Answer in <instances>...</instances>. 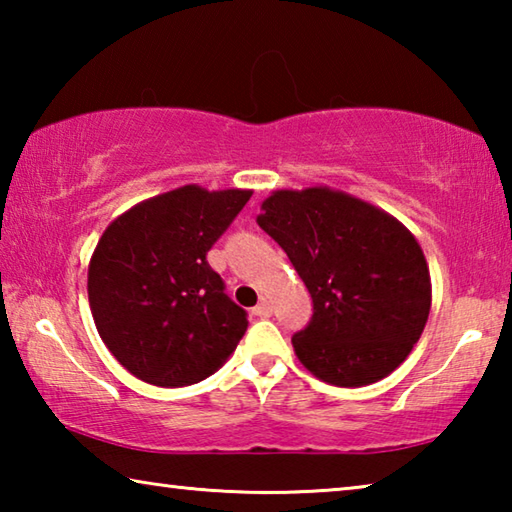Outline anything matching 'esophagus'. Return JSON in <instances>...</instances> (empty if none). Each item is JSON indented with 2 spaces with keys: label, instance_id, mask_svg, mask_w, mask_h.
Returning <instances> with one entry per match:
<instances>
[{
  "label": "esophagus",
  "instance_id": "1",
  "mask_svg": "<svg viewBox=\"0 0 512 512\" xmlns=\"http://www.w3.org/2000/svg\"><path fill=\"white\" fill-rule=\"evenodd\" d=\"M271 314H273V309L268 302H259L257 307H253V316H257V318H268Z\"/></svg>",
  "mask_w": 512,
  "mask_h": 512
}]
</instances>
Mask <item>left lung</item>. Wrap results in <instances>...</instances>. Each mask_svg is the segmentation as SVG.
I'll use <instances>...</instances> for the list:
<instances>
[{
    "label": "left lung",
    "mask_w": 512,
    "mask_h": 512,
    "mask_svg": "<svg viewBox=\"0 0 512 512\" xmlns=\"http://www.w3.org/2000/svg\"><path fill=\"white\" fill-rule=\"evenodd\" d=\"M271 235L314 300L293 350L311 375L357 388L409 357L431 309V277L418 241L379 207L329 187L277 189L262 203Z\"/></svg>",
    "instance_id": "obj_1"
}]
</instances>
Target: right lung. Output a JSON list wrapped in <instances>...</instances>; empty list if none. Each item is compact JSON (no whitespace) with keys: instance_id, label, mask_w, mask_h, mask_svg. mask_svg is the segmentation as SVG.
<instances>
[{"instance_id":"1","label":"right lung","mask_w":512,"mask_h":512,"mask_svg":"<svg viewBox=\"0 0 512 512\" xmlns=\"http://www.w3.org/2000/svg\"><path fill=\"white\" fill-rule=\"evenodd\" d=\"M250 189L185 185L117 216L88 268L101 341L131 375L153 386L196 384L219 370L246 334V311L207 264L244 210Z\"/></svg>"}]
</instances>
